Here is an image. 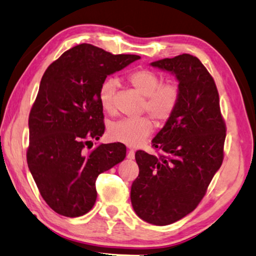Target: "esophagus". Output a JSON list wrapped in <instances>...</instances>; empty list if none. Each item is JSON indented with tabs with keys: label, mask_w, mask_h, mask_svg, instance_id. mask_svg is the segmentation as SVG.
Returning <instances> with one entry per match:
<instances>
[{
	"label": "esophagus",
	"mask_w": 256,
	"mask_h": 256,
	"mask_svg": "<svg viewBox=\"0 0 256 256\" xmlns=\"http://www.w3.org/2000/svg\"><path fill=\"white\" fill-rule=\"evenodd\" d=\"M128 159H130V160H132V159H134V156H136V152H134V150L133 148H130V150L128 151Z\"/></svg>",
	"instance_id": "esophagus-1"
}]
</instances>
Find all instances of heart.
Returning <instances> with one entry per match:
<instances>
[{
	"instance_id": "b5f03b06",
	"label": "heart",
	"mask_w": 256,
	"mask_h": 256,
	"mask_svg": "<svg viewBox=\"0 0 256 256\" xmlns=\"http://www.w3.org/2000/svg\"><path fill=\"white\" fill-rule=\"evenodd\" d=\"M126 80L134 90L144 96L142 110L150 114L158 124H166L172 118L181 98L178 84L172 80L162 82V78L156 72L144 68L128 74ZM116 90L118 80L115 78L105 80L98 90L102 108L110 115L116 112ZM154 124L148 116L122 118L110 125L108 136L114 141L130 146H138L151 136Z\"/></svg>"
}]
</instances>
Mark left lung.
Masks as SVG:
<instances>
[{"label": "left lung", "mask_w": 256, "mask_h": 256, "mask_svg": "<svg viewBox=\"0 0 256 256\" xmlns=\"http://www.w3.org/2000/svg\"><path fill=\"white\" fill-rule=\"evenodd\" d=\"M151 64L174 74L181 98L152 140L161 153H136L140 171L131 202L143 220L164 226L187 216L205 197L224 159L226 124L215 80L197 57L182 54Z\"/></svg>", "instance_id": "left-lung-1"}]
</instances>
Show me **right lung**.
<instances>
[{
	"label": "right lung",
	"mask_w": 256,
	"mask_h": 256,
	"mask_svg": "<svg viewBox=\"0 0 256 256\" xmlns=\"http://www.w3.org/2000/svg\"><path fill=\"white\" fill-rule=\"evenodd\" d=\"M90 44L69 49L44 72L29 115L26 161L40 194L59 215H85L96 202V179L123 161L122 143L98 144L105 131L98 90L136 60Z\"/></svg>",
	"instance_id": "1"
}]
</instances>
